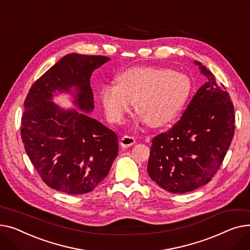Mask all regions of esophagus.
Returning a JSON list of instances; mask_svg holds the SVG:
<instances>
[{
    "label": "esophagus",
    "instance_id": "34e87169",
    "mask_svg": "<svg viewBox=\"0 0 250 250\" xmlns=\"http://www.w3.org/2000/svg\"><path fill=\"white\" fill-rule=\"evenodd\" d=\"M135 143H136V138L129 135H124L120 140V145L122 147H129V146L133 145Z\"/></svg>",
    "mask_w": 250,
    "mask_h": 250
}]
</instances>
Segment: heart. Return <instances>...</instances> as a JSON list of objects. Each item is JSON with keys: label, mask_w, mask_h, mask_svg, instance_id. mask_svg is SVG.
<instances>
[{"label": "heart", "mask_w": 250, "mask_h": 250, "mask_svg": "<svg viewBox=\"0 0 250 250\" xmlns=\"http://www.w3.org/2000/svg\"><path fill=\"white\" fill-rule=\"evenodd\" d=\"M116 81L117 84H105L100 90L103 108L113 123L124 122L136 101L143 122L165 126L177 118L192 90L188 77L165 67L129 68Z\"/></svg>", "instance_id": "1"}]
</instances>
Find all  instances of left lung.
Wrapping results in <instances>:
<instances>
[{
  "instance_id": "8db88e82",
  "label": "left lung",
  "mask_w": 250,
  "mask_h": 250,
  "mask_svg": "<svg viewBox=\"0 0 250 250\" xmlns=\"http://www.w3.org/2000/svg\"><path fill=\"white\" fill-rule=\"evenodd\" d=\"M206 76L182 118L152 139L147 172L169 193L184 194L208 184L221 167L235 130L234 106L225 86L195 62Z\"/></svg>"
}]
</instances>
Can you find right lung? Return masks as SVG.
Masks as SVG:
<instances>
[{
	"label": "right lung",
	"instance_id": "right-lung-1",
	"mask_svg": "<svg viewBox=\"0 0 250 250\" xmlns=\"http://www.w3.org/2000/svg\"><path fill=\"white\" fill-rule=\"evenodd\" d=\"M102 55L63 56L30 87L24 102L21 138L29 159L49 188L69 195L93 190L118 155L114 131L85 113L64 110L51 102L55 91L71 92L83 112L94 109L92 72L109 62Z\"/></svg>",
	"mask_w": 250,
	"mask_h": 250
}]
</instances>
